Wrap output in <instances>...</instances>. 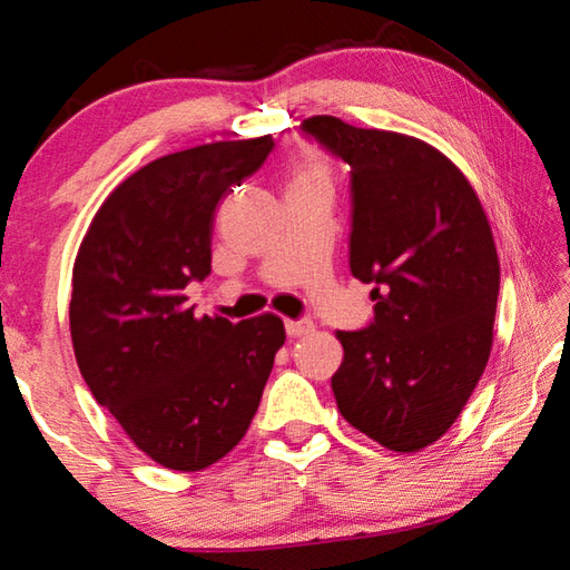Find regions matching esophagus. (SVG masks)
<instances>
[{
    "label": "esophagus",
    "mask_w": 570,
    "mask_h": 570,
    "mask_svg": "<svg viewBox=\"0 0 570 570\" xmlns=\"http://www.w3.org/2000/svg\"><path fill=\"white\" fill-rule=\"evenodd\" d=\"M314 332V322L312 320H288L286 322V334L294 336V340H298V336H306Z\"/></svg>",
    "instance_id": "obj_1"
}]
</instances>
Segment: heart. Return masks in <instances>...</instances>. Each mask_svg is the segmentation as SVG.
I'll list each match as a JSON object with an SVG mask.
<instances>
[{
	"instance_id": "b5f03b06",
	"label": "heart",
	"mask_w": 570,
	"mask_h": 570,
	"mask_svg": "<svg viewBox=\"0 0 570 570\" xmlns=\"http://www.w3.org/2000/svg\"><path fill=\"white\" fill-rule=\"evenodd\" d=\"M296 178H322L324 180V176H322V168L316 166L314 160H306L302 168H298V176Z\"/></svg>"
}]
</instances>
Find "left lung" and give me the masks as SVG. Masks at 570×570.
<instances>
[{
	"label": "left lung",
	"instance_id": "obj_1",
	"mask_svg": "<svg viewBox=\"0 0 570 570\" xmlns=\"http://www.w3.org/2000/svg\"><path fill=\"white\" fill-rule=\"evenodd\" d=\"M302 132L350 166V268L374 320L336 332L342 417L394 452L452 428L493 346L500 264L468 178L428 142L314 115Z\"/></svg>",
	"mask_w": 570,
	"mask_h": 570
}]
</instances>
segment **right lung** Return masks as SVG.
<instances>
[{"mask_svg": "<svg viewBox=\"0 0 570 570\" xmlns=\"http://www.w3.org/2000/svg\"><path fill=\"white\" fill-rule=\"evenodd\" d=\"M272 135L170 153L115 188L72 272L70 332L85 382L163 468L214 465L246 435L284 322L196 320L186 286L210 274L218 200L264 166Z\"/></svg>", "mask_w": 570, "mask_h": 570, "instance_id": "add662e5", "label": "right lung"}]
</instances>
